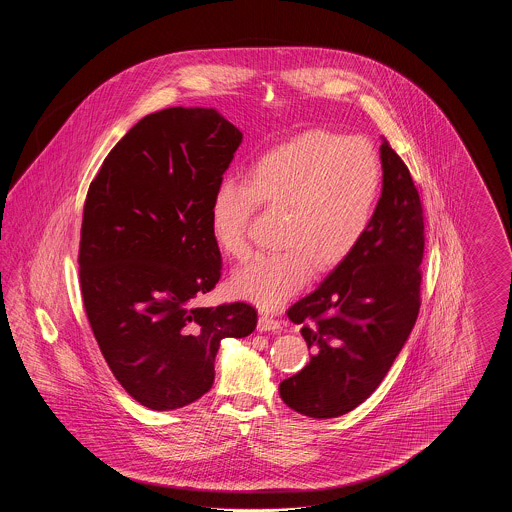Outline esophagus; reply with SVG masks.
Returning a JSON list of instances; mask_svg holds the SVG:
<instances>
[{
	"instance_id": "1",
	"label": "esophagus",
	"mask_w": 512,
	"mask_h": 512,
	"mask_svg": "<svg viewBox=\"0 0 512 512\" xmlns=\"http://www.w3.org/2000/svg\"><path fill=\"white\" fill-rule=\"evenodd\" d=\"M257 330L259 332H278V330H282V324L268 315H261L257 320Z\"/></svg>"
}]
</instances>
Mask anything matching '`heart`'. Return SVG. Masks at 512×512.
Listing matches in <instances>:
<instances>
[{"instance_id": "1", "label": "heart", "mask_w": 512, "mask_h": 512, "mask_svg": "<svg viewBox=\"0 0 512 512\" xmlns=\"http://www.w3.org/2000/svg\"><path fill=\"white\" fill-rule=\"evenodd\" d=\"M380 188L374 149L363 138L309 132L259 159L249 184L222 180L211 201V234L232 259L249 253L247 224L261 203L284 213L282 251L257 255L230 278V292L272 311L299 292L313 270H328L365 236Z\"/></svg>"}]
</instances>
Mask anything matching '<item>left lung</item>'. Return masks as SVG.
<instances>
[{
	"mask_svg": "<svg viewBox=\"0 0 512 512\" xmlns=\"http://www.w3.org/2000/svg\"><path fill=\"white\" fill-rule=\"evenodd\" d=\"M380 163L382 195L365 236L288 311L315 353L278 390L290 409L311 418H336L368 399L418 317L422 205L411 172L386 138Z\"/></svg>",
	"mask_w": 512,
	"mask_h": 512,
	"instance_id": "1",
	"label": "left lung"
}]
</instances>
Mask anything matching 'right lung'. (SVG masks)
I'll list each match as a JSON object with an SVG mask.
<instances>
[{
    "label": "right lung",
    "mask_w": 512,
    "mask_h": 512,
    "mask_svg": "<svg viewBox=\"0 0 512 512\" xmlns=\"http://www.w3.org/2000/svg\"><path fill=\"white\" fill-rule=\"evenodd\" d=\"M244 134L213 107H169L134 124L90 184L80 288L99 349L151 411L211 390L224 338L257 326L247 303L199 307L219 282L211 201Z\"/></svg>",
    "instance_id": "add662e5"
}]
</instances>
